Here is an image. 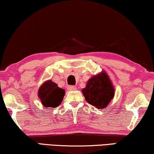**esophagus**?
Instances as JSON below:
<instances>
[{
    "label": "esophagus",
    "instance_id": "1",
    "mask_svg": "<svg viewBox=\"0 0 154 154\" xmlns=\"http://www.w3.org/2000/svg\"><path fill=\"white\" fill-rule=\"evenodd\" d=\"M67 89L68 91H74V90H76V87L74 86H68Z\"/></svg>",
    "mask_w": 154,
    "mask_h": 154
}]
</instances>
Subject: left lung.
<instances>
[{
    "instance_id": "8db88e82",
    "label": "left lung",
    "mask_w": 154,
    "mask_h": 154,
    "mask_svg": "<svg viewBox=\"0 0 154 154\" xmlns=\"http://www.w3.org/2000/svg\"><path fill=\"white\" fill-rule=\"evenodd\" d=\"M82 91L88 104L100 109L106 108L115 95L113 84L105 71L92 77Z\"/></svg>"
}]
</instances>
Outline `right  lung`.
<instances>
[{"mask_svg":"<svg viewBox=\"0 0 154 154\" xmlns=\"http://www.w3.org/2000/svg\"><path fill=\"white\" fill-rule=\"evenodd\" d=\"M38 95L43 106L55 108L62 102L65 91L58 87L57 84L51 80H48L41 85L38 91Z\"/></svg>","mask_w":154,"mask_h":154,"instance_id":"right-lung-1","label":"right lung"}]
</instances>
